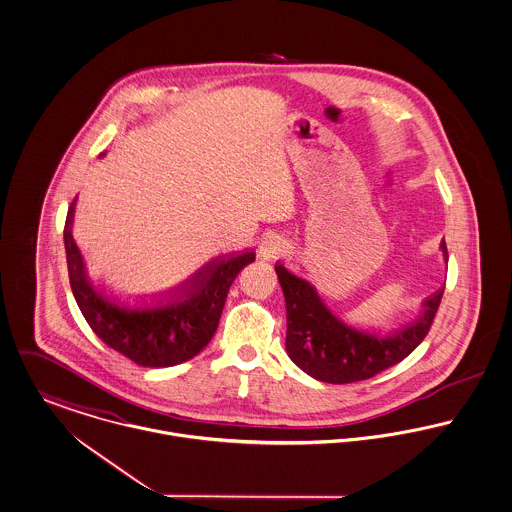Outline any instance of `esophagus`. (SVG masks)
<instances>
[{
    "label": "esophagus",
    "mask_w": 512,
    "mask_h": 512,
    "mask_svg": "<svg viewBox=\"0 0 512 512\" xmlns=\"http://www.w3.org/2000/svg\"><path fill=\"white\" fill-rule=\"evenodd\" d=\"M286 251H288V243L278 236L267 237L261 245V255L265 259H275L278 255H284Z\"/></svg>",
    "instance_id": "obj_1"
}]
</instances>
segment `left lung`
Listing matches in <instances>:
<instances>
[{
  "instance_id": "1",
  "label": "left lung",
  "mask_w": 512,
  "mask_h": 512,
  "mask_svg": "<svg viewBox=\"0 0 512 512\" xmlns=\"http://www.w3.org/2000/svg\"><path fill=\"white\" fill-rule=\"evenodd\" d=\"M440 249L448 263L444 239ZM275 271L286 302V353L300 370L327 384L368 380L413 353L427 337L444 294V286L438 288L423 302L417 319L382 337L341 321L306 278L282 263H276Z\"/></svg>"
}]
</instances>
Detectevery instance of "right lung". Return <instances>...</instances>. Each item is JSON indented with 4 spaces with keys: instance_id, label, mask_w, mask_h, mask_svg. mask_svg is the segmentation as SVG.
Masks as SVG:
<instances>
[{
    "instance_id": "right-lung-1",
    "label": "right lung",
    "mask_w": 512,
    "mask_h": 512,
    "mask_svg": "<svg viewBox=\"0 0 512 512\" xmlns=\"http://www.w3.org/2000/svg\"><path fill=\"white\" fill-rule=\"evenodd\" d=\"M74 212L76 200L64 228L68 273L79 310L95 335L140 366L165 368L197 356L216 333L230 286L255 261V251L218 257L161 296L156 306L128 308L91 284L72 236Z\"/></svg>"
}]
</instances>
